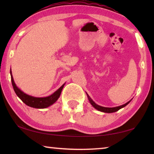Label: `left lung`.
<instances>
[{
  "mask_svg": "<svg viewBox=\"0 0 154 154\" xmlns=\"http://www.w3.org/2000/svg\"><path fill=\"white\" fill-rule=\"evenodd\" d=\"M88 99H89V100H90V102L91 103V105H92L94 106V107L97 109V110H98V111H102V112H105V113H113V112L118 111L120 109L124 107V106H126L128 105V104L130 102V100L128 103H126V104H124V105H121V106H116V107H112V108H110V107H104V106H99L98 105H96V104L94 102V101L92 100V99L90 98V96H88Z\"/></svg>",
  "mask_w": 154,
  "mask_h": 154,
  "instance_id": "8db88e82",
  "label": "left lung"
}]
</instances>
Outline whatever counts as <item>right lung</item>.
Returning <instances> with one entry per match:
<instances>
[{
  "label": "right lung",
  "instance_id": "obj_1",
  "mask_svg": "<svg viewBox=\"0 0 154 154\" xmlns=\"http://www.w3.org/2000/svg\"><path fill=\"white\" fill-rule=\"evenodd\" d=\"M10 73H11V83L13 88H14V90L15 91V94H16L17 96L19 97L21 100H22L23 103H24L26 105L31 106V107L33 108H36V109H44L46 107H48L51 105L56 102V101L58 100V98L60 96L61 92L62 90V88H64V84H63L62 86L59 88L58 90H56L54 94H52L51 95L48 96V97H43V98H36V97H33V96H31L26 94L21 91L19 88H18L14 81V78L11 75V71H10Z\"/></svg>",
  "mask_w": 154,
  "mask_h": 154
}]
</instances>
